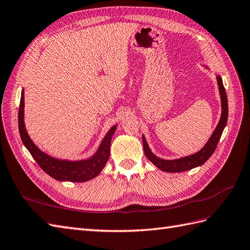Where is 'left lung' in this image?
Returning <instances> with one entry per match:
<instances>
[{"mask_svg": "<svg viewBox=\"0 0 250 250\" xmlns=\"http://www.w3.org/2000/svg\"><path fill=\"white\" fill-rule=\"evenodd\" d=\"M216 80H217V85H219V91H220V95H221L222 115H221V119L219 121V125H216L214 132L212 133V135H211L207 144L205 145V146L201 151H198L197 153H194V154L186 156V157L173 159V161H167V159L159 158L156 155L153 154L149 148L148 144H146V142L145 136H143V145H144L145 154H146V158H148L150 162L154 164L158 169H161L166 172L187 171L190 169H193L195 167H198V166H202L203 164H205L208 161V158L211 155L213 154L216 146H217V144H219V140L222 136L224 127L226 126L227 118H228V100H227V95L225 92V87H224V85H223V81H222L221 76H217Z\"/></svg>", "mask_w": 250, "mask_h": 250, "instance_id": "obj_1", "label": "left lung"}]
</instances>
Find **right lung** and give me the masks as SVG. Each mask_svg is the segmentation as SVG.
I'll return each instance as SVG.
<instances>
[{"instance_id":"obj_1","label":"right lung","mask_w":250,"mask_h":250,"mask_svg":"<svg viewBox=\"0 0 250 250\" xmlns=\"http://www.w3.org/2000/svg\"><path fill=\"white\" fill-rule=\"evenodd\" d=\"M115 131H116V125L111 127V130L107 132L98 151L91 158L84 159V161L70 162L50 157L37 148V146L30 139L26 129H25L24 91L21 93L20 107H19V132H20L22 142L41 169L57 181L83 183L97 176L101 170L104 168L107 159L110 157L111 140Z\"/></svg>"}]
</instances>
